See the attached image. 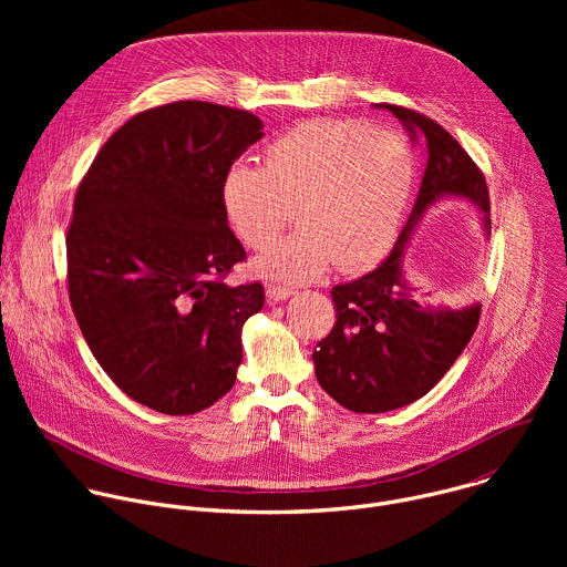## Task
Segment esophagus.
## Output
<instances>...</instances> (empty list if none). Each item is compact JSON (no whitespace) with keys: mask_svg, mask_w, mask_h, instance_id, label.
Here are the masks:
<instances>
[{"mask_svg":"<svg viewBox=\"0 0 567 567\" xmlns=\"http://www.w3.org/2000/svg\"><path fill=\"white\" fill-rule=\"evenodd\" d=\"M296 293V289L291 287H278V285H269L267 287V300L269 302H280V300H287Z\"/></svg>","mask_w":567,"mask_h":567,"instance_id":"obj_1","label":"esophagus"}]
</instances>
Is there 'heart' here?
<instances>
[{"instance_id":"heart-1","label":"heart","mask_w":567,"mask_h":567,"mask_svg":"<svg viewBox=\"0 0 567 567\" xmlns=\"http://www.w3.org/2000/svg\"><path fill=\"white\" fill-rule=\"evenodd\" d=\"M265 166L235 161L221 177V208L251 249H265L291 219L298 230L256 258L267 280L307 282L334 260L341 271L377 265L406 215L415 158L409 141L361 121H305L271 141Z\"/></svg>"}]
</instances>
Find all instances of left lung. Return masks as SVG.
<instances>
[{
	"instance_id": "obj_1",
	"label": "left lung",
	"mask_w": 567,
	"mask_h": 567,
	"mask_svg": "<svg viewBox=\"0 0 567 567\" xmlns=\"http://www.w3.org/2000/svg\"><path fill=\"white\" fill-rule=\"evenodd\" d=\"M390 112L422 145L424 177L413 213L390 256L370 274L337 285L332 332L311 359L320 388L354 413H388L424 396L471 341L480 302L453 309L417 298L406 274V254L424 217L446 199H464L480 210L484 235L492 233L489 190L464 147L433 118L396 105Z\"/></svg>"
}]
</instances>
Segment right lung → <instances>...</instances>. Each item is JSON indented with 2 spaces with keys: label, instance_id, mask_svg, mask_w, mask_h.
I'll use <instances>...</instances> for the list:
<instances>
[{
  "label": "right lung",
  "instance_id": "add662e5",
  "mask_svg": "<svg viewBox=\"0 0 567 567\" xmlns=\"http://www.w3.org/2000/svg\"><path fill=\"white\" fill-rule=\"evenodd\" d=\"M247 112L179 101L136 114L96 154L73 202L66 280L75 320L107 377L164 415L224 396L260 282L224 278L245 249L228 228L226 168L265 136Z\"/></svg>",
  "mask_w": 567,
  "mask_h": 567
}]
</instances>
